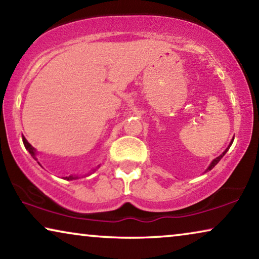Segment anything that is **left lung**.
I'll return each mask as SVG.
<instances>
[{
  "instance_id": "1",
  "label": "left lung",
  "mask_w": 259,
  "mask_h": 259,
  "mask_svg": "<svg viewBox=\"0 0 259 259\" xmlns=\"http://www.w3.org/2000/svg\"><path fill=\"white\" fill-rule=\"evenodd\" d=\"M232 142H234V141H231V143H230V145H229V147H228L227 149H225V151L223 152V154H222L221 156H218V157H216V158H214V159H213V161H212V162H211V164L209 165V167H207V169H206V171H209V170H211V169H212V167H213L214 165H216L218 162H220V161H221V158H222V157H223V156H224L225 154H227V151L229 150V148H230V147H231ZM206 171H205V172H206Z\"/></svg>"
}]
</instances>
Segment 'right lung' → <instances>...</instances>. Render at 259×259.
<instances>
[{
  "label": "right lung",
  "mask_w": 259,
  "mask_h": 259,
  "mask_svg": "<svg viewBox=\"0 0 259 259\" xmlns=\"http://www.w3.org/2000/svg\"><path fill=\"white\" fill-rule=\"evenodd\" d=\"M22 140H23V144H24L25 149H27V150L29 151V154L32 156V158H35L36 161H37V158H36V150H35V148H32L31 144L28 143V141L25 140L24 137H22ZM76 178H79V177L78 176H68V177H64V180L71 181V180H76Z\"/></svg>",
  "instance_id": "add662e5"
}]
</instances>
